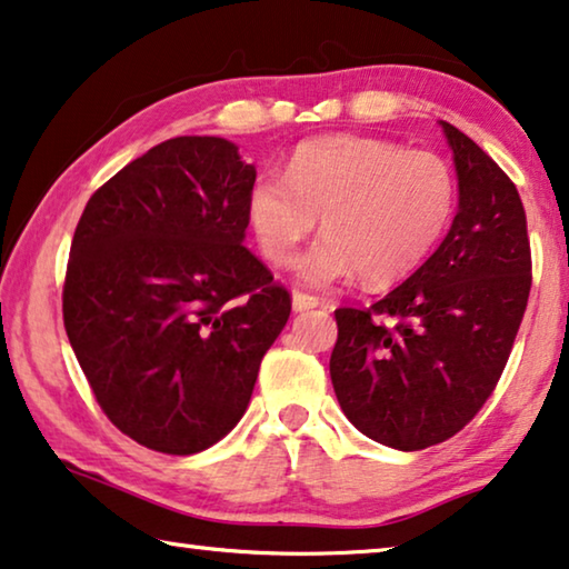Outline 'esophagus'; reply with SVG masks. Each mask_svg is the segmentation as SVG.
Returning <instances> with one entry per match:
<instances>
[{
	"mask_svg": "<svg viewBox=\"0 0 569 569\" xmlns=\"http://www.w3.org/2000/svg\"><path fill=\"white\" fill-rule=\"evenodd\" d=\"M319 299L317 296H309V293H293V311H309V309H317Z\"/></svg>",
	"mask_w": 569,
	"mask_h": 569,
	"instance_id": "34e87169",
	"label": "esophagus"
}]
</instances>
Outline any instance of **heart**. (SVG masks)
Wrapping results in <instances>:
<instances>
[{"label": "heart", "mask_w": 569, "mask_h": 569, "mask_svg": "<svg viewBox=\"0 0 569 569\" xmlns=\"http://www.w3.org/2000/svg\"><path fill=\"white\" fill-rule=\"evenodd\" d=\"M458 184L446 159L400 143L337 133L301 141L286 174L248 192V222L273 266H291L321 214L323 238L299 263L303 283L327 288L357 273L369 288L410 278L443 240Z\"/></svg>", "instance_id": "obj_1"}]
</instances>
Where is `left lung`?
<instances>
[{
  "label": "left lung",
  "mask_w": 569,
  "mask_h": 569,
  "mask_svg": "<svg viewBox=\"0 0 569 569\" xmlns=\"http://www.w3.org/2000/svg\"><path fill=\"white\" fill-rule=\"evenodd\" d=\"M458 212L438 250L369 309H337L329 372L359 432L398 450L453 438L507 367L531 288L527 214L501 167L456 126Z\"/></svg>",
  "instance_id": "1"
}]
</instances>
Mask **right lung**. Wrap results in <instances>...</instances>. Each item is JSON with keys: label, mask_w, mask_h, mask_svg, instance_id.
<instances>
[{"label": "right lung", "mask_w": 569, "mask_h": 569, "mask_svg": "<svg viewBox=\"0 0 569 569\" xmlns=\"http://www.w3.org/2000/svg\"><path fill=\"white\" fill-rule=\"evenodd\" d=\"M256 167L220 137H177L90 197L62 321L108 420L169 456L218 443L248 410L291 296L242 246Z\"/></svg>", "instance_id": "1"}]
</instances>
